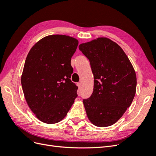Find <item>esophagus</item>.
Instances as JSON below:
<instances>
[{
  "label": "esophagus",
  "instance_id": "1",
  "mask_svg": "<svg viewBox=\"0 0 156 156\" xmlns=\"http://www.w3.org/2000/svg\"><path fill=\"white\" fill-rule=\"evenodd\" d=\"M77 85L78 86V87H79V88H81V83H78L77 84Z\"/></svg>",
  "mask_w": 156,
  "mask_h": 156
}]
</instances>
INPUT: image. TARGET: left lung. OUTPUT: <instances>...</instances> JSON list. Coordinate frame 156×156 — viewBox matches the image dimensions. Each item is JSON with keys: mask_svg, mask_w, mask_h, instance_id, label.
<instances>
[{"mask_svg": "<svg viewBox=\"0 0 156 156\" xmlns=\"http://www.w3.org/2000/svg\"><path fill=\"white\" fill-rule=\"evenodd\" d=\"M94 75L91 96L84 99L88 119L98 127L110 126L124 114L136 92L135 69L124 51L107 37L81 44Z\"/></svg>", "mask_w": 156, "mask_h": 156, "instance_id": "1", "label": "left lung"}]
</instances>
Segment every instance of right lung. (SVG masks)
Instances as JSON below:
<instances>
[{"mask_svg":"<svg viewBox=\"0 0 156 156\" xmlns=\"http://www.w3.org/2000/svg\"><path fill=\"white\" fill-rule=\"evenodd\" d=\"M79 41L66 35L44 37L28 54L21 75L25 100L36 118L56 124L66 116L77 98L78 87L71 81V58Z\"/></svg>","mask_w":156,"mask_h":156,"instance_id":"add662e5","label":"right lung"}]
</instances>
